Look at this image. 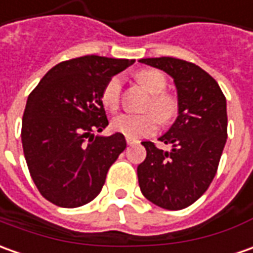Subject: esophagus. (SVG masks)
I'll return each mask as SVG.
<instances>
[{"label": "esophagus", "mask_w": 253, "mask_h": 253, "mask_svg": "<svg viewBox=\"0 0 253 253\" xmlns=\"http://www.w3.org/2000/svg\"><path fill=\"white\" fill-rule=\"evenodd\" d=\"M126 142H127V144H128V145H133V144H135L137 141L133 140V138H128V137H127V138H126Z\"/></svg>", "instance_id": "esophagus-1"}]
</instances>
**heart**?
<instances>
[{"label": "heart", "mask_w": 253, "mask_h": 253, "mask_svg": "<svg viewBox=\"0 0 253 253\" xmlns=\"http://www.w3.org/2000/svg\"><path fill=\"white\" fill-rule=\"evenodd\" d=\"M137 79L147 90L152 94L151 102L148 104V111L153 113L144 115H131L122 113L116 116L111 123L113 131L123 134L128 138H141L152 134L158 127V120L161 123H169L177 112V104L174 98L165 94L166 90V77L159 70L147 69L137 73ZM122 91V79L119 76H112L102 88L101 101L108 111H116L120 102Z\"/></svg>", "instance_id": "obj_1"}]
</instances>
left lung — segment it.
I'll use <instances>...</instances> for the list:
<instances>
[{"mask_svg": "<svg viewBox=\"0 0 253 253\" xmlns=\"http://www.w3.org/2000/svg\"><path fill=\"white\" fill-rule=\"evenodd\" d=\"M140 62L171 76L178 116L159 137L171 151L159 149L151 141L141 142L147 158L137 168L138 184L152 204L180 211L204 195L217 171L227 140L226 97L217 82L191 62L170 56Z\"/></svg>", "mask_w": 253, "mask_h": 253, "instance_id": "8db88e82", "label": "left lung"}]
</instances>
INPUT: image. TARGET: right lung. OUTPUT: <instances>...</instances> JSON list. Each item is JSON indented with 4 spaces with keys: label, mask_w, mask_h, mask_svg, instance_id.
<instances>
[{
    "label": "right lung",
    "mask_w": 253,
    "mask_h": 253,
    "mask_svg": "<svg viewBox=\"0 0 253 253\" xmlns=\"http://www.w3.org/2000/svg\"><path fill=\"white\" fill-rule=\"evenodd\" d=\"M134 59L85 55L58 63L27 98L22 145L40 194L54 205L79 208L102 190L125 135H94L109 125L101 92Z\"/></svg>",
    "instance_id": "obj_1"
}]
</instances>
